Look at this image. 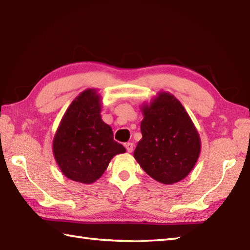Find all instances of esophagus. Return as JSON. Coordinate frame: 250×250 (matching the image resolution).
Here are the masks:
<instances>
[{
    "label": "esophagus",
    "mask_w": 250,
    "mask_h": 250,
    "mask_svg": "<svg viewBox=\"0 0 250 250\" xmlns=\"http://www.w3.org/2000/svg\"><path fill=\"white\" fill-rule=\"evenodd\" d=\"M125 147L127 152H132L133 151V148H134V145H133L132 143H125Z\"/></svg>",
    "instance_id": "1"
}]
</instances>
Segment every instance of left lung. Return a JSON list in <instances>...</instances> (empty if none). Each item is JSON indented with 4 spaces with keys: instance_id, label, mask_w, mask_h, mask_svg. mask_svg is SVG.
I'll use <instances>...</instances> for the list:
<instances>
[{
    "instance_id": "obj_1",
    "label": "left lung",
    "mask_w": 250,
    "mask_h": 250,
    "mask_svg": "<svg viewBox=\"0 0 250 250\" xmlns=\"http://www.w3.org/2000/svg\"><path fill=\"white\" fill-rule=\"evenodd\" d=\"M143 138L134 158L155 181L173 184L181 181L198 161L201 142L189 115L170 92L160 91L141 106Z\"/></svg>"
}]
</instances>
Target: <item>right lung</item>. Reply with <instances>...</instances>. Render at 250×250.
Listing matches in <instances>:
<instances>
[{"mask_svg":"<svg viewBox=\"0 0 250 250\" xmlns=\"http://www.w3.org/2000/svg\"><path fill=\"white\" fill-rule=\"evenodd\" d=\"M101 96L86 89L67 108L53 138V154L68 179L90 184L100 178L116 154L125 148L115 142L112 127L101 118Z\"/></svg>","mask_w":250,"mask_h":250,"instance_id":"obj_1","label":"right lung"}]
</instances>
